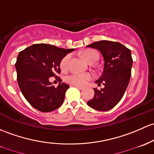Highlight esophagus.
I'll return each mask as SVG.
<instances>
[{
	"label": "esophagus",
	"instance_id": "34e87169",
	"mask_svg": "<svg viewBox=\"0 0 154 154\" xmlns=\"http://www.w3.org/2000/svg\"><path fill=\"white\" fill-rule=\"evenodd\" d=\"M73 86H74V87H75V88H78V89H80V90H82V88H83V87H82V86H79V85H73Z\"/></svg>",
	"mask_w": 154,
	"mask_h": 154
}]
</instances>
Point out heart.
Listing matches in <instances>:
<instances>
[{
  "label": "heart",
  "instance_id": "1",
  "mask_svg": "<svg viewBox=\"0 0 154 154\" xmlns=\"http://www.w3.org/2000/svg\"><path fill=\"white\" fill-rule=\"evenodd\" d=\"M82 57L84 59L89 63L96 62L98 60L99 55L97 53L93 50H85L82 52ZM70 60V55L67 54L60 61V69L62 70H66L69 66V62ZM92 74L90 73H73L66 77V80L69 83L73 85H83L86 83L88 80H91Z\"/></svg>",
  "mask_w": 154,
  "mask_h": 154
}]
</instances>
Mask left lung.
<instances>
[{"mask_svg": "<svg viewBox=\"0 0 154 154\" xmlns=\"http://www.w3.org/2000/svg\"><path fill=\"white\" fill-rule=\"evenodd\" d=\"M87 47L99 50L103 57V73L95 82L98 86L105 85L100 90L94 88V96L87 104L97 111H108L120 101L129 83L133 64L131 50L109 40L94 42Z\"/></svg>", "mask_w": 154, "mask_h": 154, "instance_id": "8db88e82", "label": "left lung"}]
</instances>
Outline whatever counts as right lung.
<instances>
[{
    "mask_svg": "<svg viewBox=\"0 0 154 154\" xmlns=\"http://www.w3.org/2000/svg\"><path fill=\"white\" fill-rule=\"evenodd\" d=\"M74 50L39 43L18 54L15 63L17 82L24 97L37 110L50 112L63 104L69 85L62 82L54 87L49 78L57 77L61 60Z\"/></svg>",
    "mask_w": 154,
    "mask_h": 154,
    "instance_id": "right-lung-1",
    "label": "right lung"
}]
</instances>
